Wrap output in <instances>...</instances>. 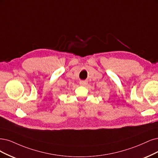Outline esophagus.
<instances>
[{
	"instance_id": "34e87169",
	"label": "esophagus",
	"mask_w": 158,
	"mask_h": 158,
	"mask_svg": "<svg viewBox=\"0 0 158 158\" xmlns=\"http://www.w3.org/2000/svg\"><path fill=\"white\" fill-rule=\"evenodd\" d=\"M87 84V81H80V85H83V86H85Z\"/></svg>"
}]
</instances>
